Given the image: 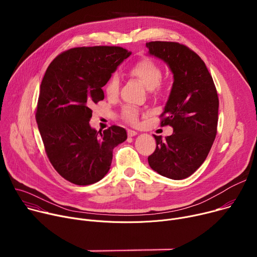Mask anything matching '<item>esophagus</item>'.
<instances>
[{"mask_svg":"<svg viewBox=\"0 0 257 257\" xmlns=\"http://www.w3.org/2000/svg\"><path fill=\"white\" fill-rule=\"evenodd\" d=\"M127 134H128V136H129V137H133V136L137 135V132H136V131H134V130H130V129H128Z\"/></svg>","mask_w":257,"mask_h":257,"instance_id":"esophagus-1","label":"esophagus"}]
</instances>
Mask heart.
I'll return each instance as SVG.
<instances>
[{
	"mask_svg": "<svg viewBox=\"0 0 257 257\" xmlns=\"http://www.w3.org/2000/svg\"><path fill=\"white\" fill-rule=\"evenodd\" d=\"M129 74L132 77L138 79L149 90L156 89L160 85L163 77V72L161 67L155 61L148 58L141 59L134 65H132L131 68L129 69ZM119 76L117 74H113L109 77L106 83L105 93L108 96H116L119 93ZM122 115L126 121L135 124L138 121L139 112L135 106L128 105L124 107Z\"/></svg>",
	"mask_w": 257,
	"mask_h": 257,
	"instance_id": "heart-1",
	"label": "heart"
}]
</instances>
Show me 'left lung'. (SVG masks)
Returning a JSON list of instances; mask_svg holds the SVG:
<instances>
[{
  "label": "left lung",
  "mask_w": 257,
  "mask_h": 257,
  "mask_svg": "<svg viewBox=\"0 0 257 257\" xmlns=\"http://www.w3.org/2000/svg\"><path fill=\"white\" fill-rule=\"evenodd\" d=\"M149 53L163 60L174 82L161 115V126H171V136L154 135L157 149L149 157L160 175L182 180L205 161L216 135L218 97L211 75L201 58L188 47L173 42L146 44Z\"/></svg>",
  "instance_id": "obj_1"
}]
</instances>
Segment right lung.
<instances>
[{"mask_svg":"<svg viewBox=\"0 0 257 257\" xmlns=\"http://www.w3.org/2000/svg\"><path fill=\"white\" fill-rule=\"evenodd\" d=\"M130 55L120 47L74 48L56 57L46 71L35 119L51 164L73 184L101 180L113 150L127 139L122 127L97 132L89 121L90 107L104 97L101 87Z\"/></svg>","mask_w":257,"mask_h":257,"instance_id":"obj_1","label":"right lung"}]
</instances>
